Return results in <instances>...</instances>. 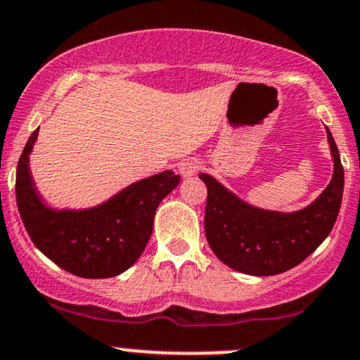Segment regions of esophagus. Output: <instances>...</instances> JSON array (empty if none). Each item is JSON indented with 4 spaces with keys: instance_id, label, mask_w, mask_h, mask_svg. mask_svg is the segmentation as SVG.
I'll list each match as a JSON object with an SVG mask.
<instances>
[{
    "instance_id": "34e87169",
    "label": "esophagus",
    "mask_w": 360,
    "mask_h": 360,
    "mask_svg": "<svg viewBox=\"0 0 360 360\" xmlns=\"http://www.w3.org/2000/svg\"><path fill=\"white\" fill-rule=\"evenodd\" d=\"M200 169H201V162L196 159H184L183 162H179V174L183 177L195 176Z\"/></svg>"
}]
</instances>
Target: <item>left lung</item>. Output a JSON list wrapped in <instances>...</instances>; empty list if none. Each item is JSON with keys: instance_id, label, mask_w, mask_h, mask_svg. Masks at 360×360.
Wrapping results in <instances>:
<instances>
[{"instance_id": "1", "label": "left lung", "mask_w": 360, "mask_h": 360, "mask_svg": "<svg viewBox=\"0 0 360 360\" xmlns=\"http://www.w3.org/2000/svg\"><path fill=\"white\" fill-rule=\"evenodd\" d=\"M333 177L309 207L294 213L248 205L208 174L205 234L220 262L246 275L270 276L297 266L328 238L340 212L343 167L337 143L326 128Z\"/></svg>"}]
</instances>
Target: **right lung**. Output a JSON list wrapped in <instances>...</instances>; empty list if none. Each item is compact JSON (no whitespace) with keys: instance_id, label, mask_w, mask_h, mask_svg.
Instances as JSON below:
<instances>
[{"instance_id":"obj_1","label":"right lung","mask_w":360,"mask_h":360,"mask_svg":"<svg viewBox=\"0 0 360 360\" xmlns=\"http://www.w3.org/2000/svg\"><path fill=\"white\" fill-rule=\"evenodd\" d=\"M39 128L30 135L17 165V207L39 251L63 270L84 278H109L128 270L143 252L159 203L181 176L164 171L133 183L89 210H53L42 203L29 169Z\"/></svg>"}]
</instances>
